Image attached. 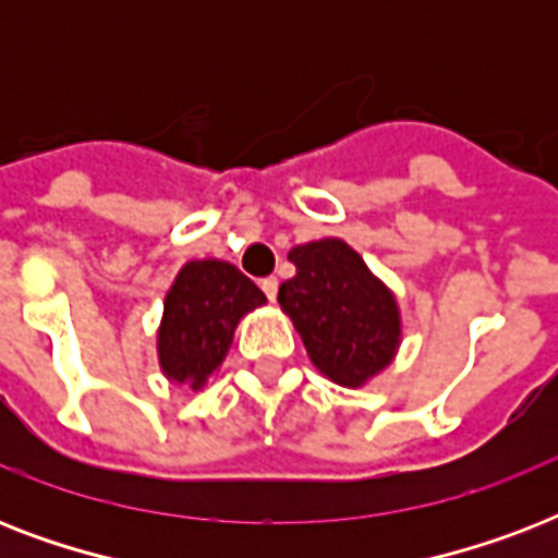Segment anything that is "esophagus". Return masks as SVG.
Returning <instances> with one entry per match:
<instances>
[{"mask_svg":"<svg viewBox=\"0 0 558 558\" xmlns=\"http://www.w3.org/2000/svg\"><path fill=\"white\" fill-rule=\"evenodd\" d=\"M260 289L266 292V298H269V301H275V298H278V278H263Z\"/></svg>","mask_w":558,"mask_h":558,"instance_id":"obj_1","label":"esophagus"}]
</instances>
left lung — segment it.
I'll use <instances>...</instances> for the list:
<instances>
[{"mask_svg":"<svg viewBox=\"0 0 558 558\" xmlns=\"http://www.w3.org/2000/svg\"><path fill=\"white\" fill-rule=\"evenodd\" d=\"M295 278L278 304L292 318L313 365L344 388H362L393 362L402 339L397 298L344 240L327 236L289 252Z\"/></svg>","mask_w":558,"mask_h":558,"instance_id":"obj_1","label":"left lung"}]
</instances>
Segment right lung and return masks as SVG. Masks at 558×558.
<instances>
[{"label": "right lung", "mask_w": 558, "mask_h": 558, "mask_svg": "<svg viewBox=\"0 0 558 558\" xmlns=\"http://www.w3.org/2000/svg\"><path fill=\"white\" fill-rule=\"evenodd\" d=\"M266 304V295L226 260H191L165 298L159 327V365L170 381L199 390L222 365L245 313Z\"/></svg>", "instance_id": "add662e5"}]
</instances>
